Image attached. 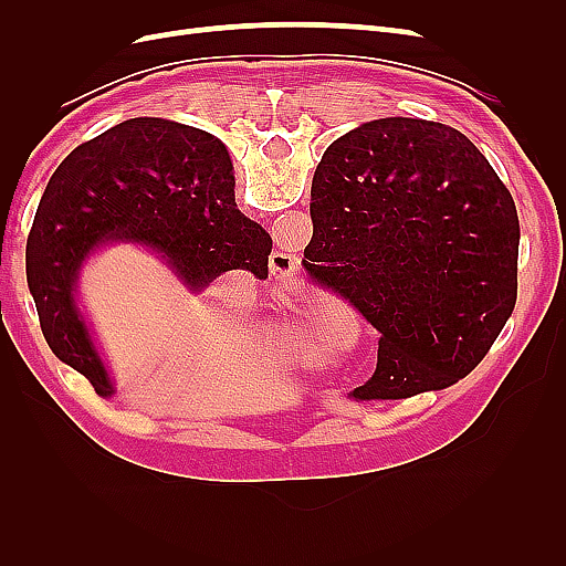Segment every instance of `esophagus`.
Listing matches in <instances>:
<instances>
[{
    "instance_id": "1",
    "label": "esophagus",
    "mask_w": 566,
    "mask_h": 566,
    "mask_svg": "<svg viewBox=\"0 0 566 566\" xmlns=\"http://www.w3.org/2000/svg\"><path fill=\"white\" fill-rule=\"evenodd\" d=\"M269 269L273 273V279H276L279 283H290L297 273V260L293 254L276 250L269 256Z\"/></svg>"
}]
</instances>
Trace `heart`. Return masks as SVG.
Segmentation results:
<instances>
[{
    "mask_svg": "<svg viewBox=\"0 0 566 566\" xmlns=\"http://www.w3.org/2000/svg\"><path fill=\"white\" fill-rule=\"evenodd\" d=\"M323 318H316L314 314H304V318H300L297 323L290 325H281V328L273 331V339L279 342L283 349H287L290 354H300V356H312L316 354V339L318 335H323L325 331Z\"/></svg>",
    "mask_w": 566,
    "mask_h": 566,
    "instance_id": "1",
    "label": "heart"
}]
</instances>
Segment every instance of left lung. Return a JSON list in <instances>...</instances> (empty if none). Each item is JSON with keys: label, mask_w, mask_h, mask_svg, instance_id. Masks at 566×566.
Listing matches in <instances>:
<instances>
[{"label": "left lung", "mask_w": 566, "mask_h": 566, "mask_svg": "<svg viewBox=\"0 0 566 566\" xmlns=\"http://www.w3.org/2000/svg\"><path fill=\"white\" fill-rule=\"evenodd\" d=\"M310 212L306 276L380 333L354 399L447 389L479 366L517 302L520 219L465 134L410 117L352 129L323 153Z\"/></svg>", "instance_id": "1"}]
</instances>
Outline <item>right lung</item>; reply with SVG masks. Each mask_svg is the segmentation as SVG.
I'll list each match as a JSON object with an SVG mask.
<instances>
[{"label": "right lung", "instance_id": "obj_1", "mask_svg": "<svg viewBox=\"0 0 566 566\" xmlns=\"http://www.w3.org/2000/svg\"><path fill=\"white\" fill-rule=\"evenodd\" d=\"M233 186L217 136L163 117L111 127L49 179L28 238V287L46 345L98 397L115 387L75 302L82 262L108 241H132L158 252L191 290L231 269L269 271L271 238L235 208Z\"/></svg>", "mask_w": 566, "mask_h": 566}]
</instances>
